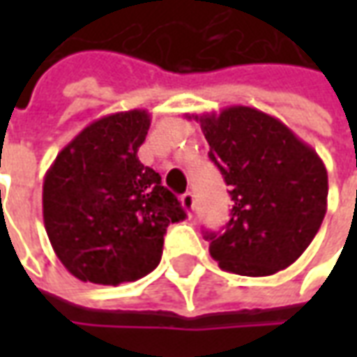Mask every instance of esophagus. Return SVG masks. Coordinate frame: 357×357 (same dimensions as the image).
I'll use <instances>...</instances> for the list:
<instances>
[{
  "mask_svg": "<svg viewBox=\"0 0 357 357\" xmlns=\"http://www.w3.org/2000/svg\"><path fill=\"white\" fill-rule=\"evenodd\" d=\"M181 206L187 210V212H191L195 208V195L191 191H187V193L181 195Z\"/></svg>",
  "mask_w": 357,
  "mask_h": 357,
  "instance_id": "1",
  "label": "esophagus"
}]
</instances>
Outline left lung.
<instances>
[{"label":"left lung","instance_id":"8db88e82","mask_svg":"<svg viewBox=\"0 0 357 357\" xmlns=\"http://www.w3.org/2000/svg\"><path fill=\"white\" fill-rule=\"evenodd\" d=\"M208 156L229 185L224 233H208L210 255L237 275H273L310 247L327 212L325 164L287 126L250 107L193 114Z\"/></svg>","mask_w":357,"mask_h":357}]
</instances>
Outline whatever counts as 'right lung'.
Wrapping results in <instances>:
<instances>
[{
  "mask_svg": "<svg viewBox=\"0 0 357 357\" xmlns=\"http://www.w3.org/2000/svg\"><path fill=\"white\" fill-rule=\"evenodd\" d=\"M147 110L95 120L66 145L43 179V224L57 258L80 281H137L160 262L166 227L187 216L137 151Z\"/></svg>",
  "mask_w": 357,
  "mask_h": 357,
  "instance_id": "add662e5",
  "label": "right lung"
}]
</instances>
